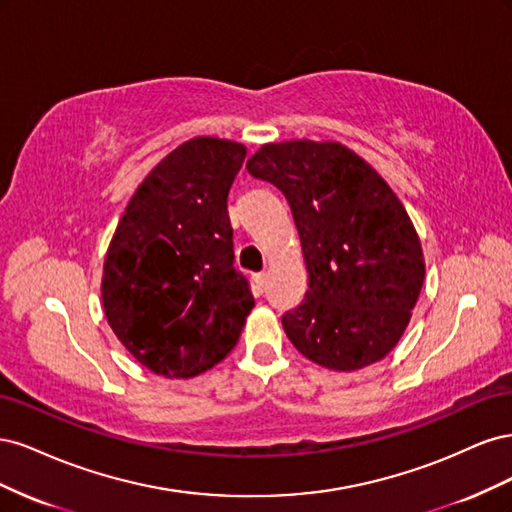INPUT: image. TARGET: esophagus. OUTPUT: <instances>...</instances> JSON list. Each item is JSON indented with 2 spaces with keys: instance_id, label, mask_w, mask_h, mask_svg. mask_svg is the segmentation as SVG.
Instances as JSON below:
<instances>
[{
  "instance_id": "34e87169",
  "label": "esophagus",
  "mask_w": 512,
  "mask_h": 512,
  "mask_svg": "<svg viewBox=\"0 0 512 512\" xmlns=\"http://www.w3.org/2000/svg\"><path fill=\"white\" fill-rule=\"evenodd\" d=\"M254 282H256V286L262 290V288H265L267 286V273L265 271H262V273H256L254 275Z\"/></svg>"
}]
</instances>
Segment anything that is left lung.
I'll use <instances>...</instances> for the list:
<instances>
[{
  "mask_svg": "<svg viewBox=\"0 0 512 512\" xmlns=\"http://www.w3.org/2000/svg\"><path fill=\"white\" fill-rule=\"evenodd\" d=\"M247 173L286 196L299 230L309 288L282 318L292 346L333 371L384 359L425 280L421 241L389 183L346 145L307 138L262 145Z\"/></svg>",
  "mask_w": 512,
  "mask_h": 512,
  "instance_id": "obj_1",
  "label": "left lung"
}]
</instances>
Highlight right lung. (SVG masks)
<instances>
[{
	"mask_svg": "<svg viewBox=\"0 0 512 512\" xmlns=\"http://www.w3.org/2000/svg\"><path fill=\"white\" fill-rule=\"evenodd\" d=\"M247 149L196 136L138 185L108 245L102 305L134 359L194 378L237 346L254 297L232 267L228 192Z\"/></svg>",
	"mask_w": 512,
	"mask_h": 512,
	"instance_id": "1",
	"label": "right lung"
}]
</instances>
